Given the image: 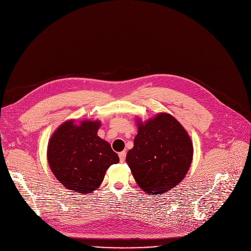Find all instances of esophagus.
Wrapping results in <instances>:
<instances>
[{"label": "esophagus", "mask_w": 251, "mask_h": 251, "mask_svg": "<svg viewBox=\"0 0 251 251\" xmlns=\"http://www.w3.org/2000/svg\"><path fill=\"white\" fill-rule=\"evenodd\" d=\"M119 156H120V161H121V162H125V160H126V152H125V151L120 152V153H119Z\"/></svg>", "instance_id": "34e87169"}]
</instances>
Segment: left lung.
Here are the masks:
<instances>
[{
    "instance_id": "1",
    "label": "left lung",
    "mask_w": 251,
    "mask_h": 251,
    "mask_svg": "<svg viewBox=\"0 0 251 251\" xmlns=\"http://www.w3.org/2000/svg\"><path fill=\"white\" fill-rule=\"evenodd\" d=\"M126 161L137 185L148 195L166 193L186 176L193 159V143L171 115L157 114L142 123Z\"/></svg>"
}]
</instances>
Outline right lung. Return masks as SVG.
I'll return each instance as SVG.
<instances>
[{
  "mask_svg": "<svg viewBox=\"0 0 251 251\" xmlns=\"http://www.w3.org/2000/svg\"><path fill=\"white\" fill-rule=\"evenodd\" d=\"M99 121L63 123L51 135L47 160L56 179L68 190L93 193L104 180L107 169L119 163L109 142L98 136Z\"/></svg>",
  "mask_w": 251,
  "mask_h": 251,
  "instance_id": "right-lung-1",
  "label": "right lung"
}]
</instances>
